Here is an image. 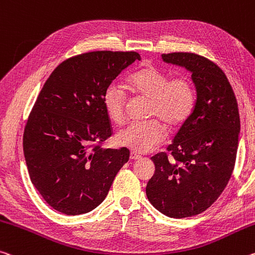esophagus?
Wrapping results in <instances>:
<instances>
[{"label":"esophagus","instance_id":"1","mask_svg":"<svg viewBox=\"0 0 255 255\" xmlns=\"http://www.w3.org/2000/svg\"><path fill=\"white\" fill-rule=\"evenodd\" d=\"M129 157H130V160H134L135 161V160H139L142 156H140L139 154H137L136 152H131L130 155H129Z\"/></svg>","mask_w":255,"mask_h":255}]
</instances>
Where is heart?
Segmentation results:
<instances>
[{
	"label": "heart",
	"instance_id": "heart-1",
	"mask_svg": "<svg viewBox=\"0 0 255 255\" xmlns=\"http://www.w3.org/2000/svg\"><path fill=\"white\" fill-rule=\"evenodd\" d=\"M128 90L151 100L149 116L156 117L169 128L184 124L191 115L195 104V91L186 77H169L157 68L145 66L128 77ZM103 106L109 118L121 123L125 116L126 94L117 84L107 87L103 94ZM165 130L156 120L149 123H130L120 128L116 142L120 146L144 153L151 151L164 139Z\"/></svg>",
	"mask_w": 255,
	"mask_h": 255
}]
</instances>
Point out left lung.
Returning a JSON list of instances; mask_svg holds the SVG:
<instances>
[{
  "label": "left lung",
  "mask_w": 255,
  "mask_h": 255,
  "mask_svg": "<svg viewBox=\"0 0 255 255\" xmlns=\"http://www.w3.org/2000/svg\"><path fill=\"white\" fill-rule=\"evenodd\" d=\"M165 63L192 74L196 101L168 146L170 157H151L155 172L146 186L148 201L170 218L196 216L211 207L227 186L235 165L241 130L237 101L227 77L194 53L162 54Z\"/></svg>",
  "instance_id": "obj_1"
}]
</instances>
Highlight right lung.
<instances>
[{"label":"right lung","mask_w":255,"mask_h":255,"mask_svg":"<svg viewBox=\"0 0 255 255\" xmlns=\"http://www.w3.org/2000/svg\"><path fill=\"white\" fill-rule=\"evenodd\" d=\"M137 52L96 51L55 68L40 91L23 132L30 180L44 201L68 216L94 210L129 160V149L102 148L111 136L103 106L107 87Z\"/></svg>","instance_id":"right-lung-1"}]
</instances>
